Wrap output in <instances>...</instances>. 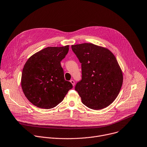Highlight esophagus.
Segmentation results:
<instances>
[{"mask_svg": "<svg viewBox=\"0 0 147 147\" xmlns=\"http://www.w3.org/2000/svg\"><path fill=\"white\" fill-rule=\"evenodd\" d=\"M70 82L72 84V85H73V86H74V84H75V82H74V80H71L70 81Z\"/></svg>", "mask_w": 147, "mask_h": 147, "instance_id": "34e87169", "label": "esophagus"}]
</instances>
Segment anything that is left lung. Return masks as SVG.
<instances>
[{
	"label": "left lung",
	"instance_id": "obj_1",
	"mask_svg": "<svg viewBox=\"0 0 147 147\" xmlns=\"http://www.w3.org/2000/svg\"><path fill=\"white\" fill-rule=\"evenodd\" d=\"M81 63L82 80L75 90L82 103L93 110L110 105L123 83V74L114 55L109 49L92 43L71 45Z\"/></svg>",
	"mask_w": 147,
	"mask_h": 147
}]
</instances>
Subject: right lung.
Segmentation results:
<instances>
[{
	"mask_svg": "<svg viewBox=\"0 0 147 147\" xmlns=\"http://www.w3.org/2000/svg\"><path fill=\"white\" fill-rule=\"evenodd\" d=\"M69 45L48 47L31 56L22 70L21 86L28 100L44 109L56 107L73 88L64 77L61 61Z\"/></svg>",
	"mask_w": 147,
	"mask_h": 147,
	"instance_id": "add662e5",
	"label": "right lung"
}]
</instances>
